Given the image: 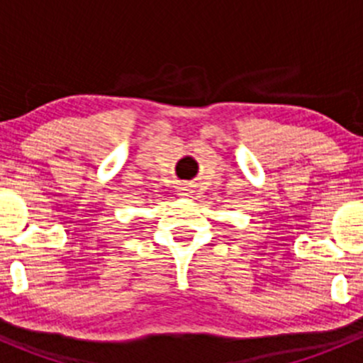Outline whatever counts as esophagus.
Returning <instances> with one entry per match:
<instances>
[{
  "instance_id": "34e87169",
  "label": "esophagus",
  "mask_w": 363,
  "mask_h": 363,
  "mask_svg": "<svg viewBox=\"0 0 363 363\" xmlns=\"http://www.w3.org/2000/svg\"><path fill=\"white\" fill-rule=\"evenodd\" d=\"M179 191H181V195L182 196H189V195H191V189H189L188 188V186H182V188H179Z\"/></svg>"
}]
</instances>
